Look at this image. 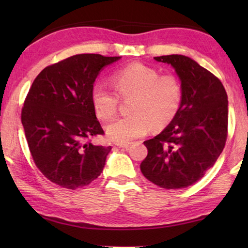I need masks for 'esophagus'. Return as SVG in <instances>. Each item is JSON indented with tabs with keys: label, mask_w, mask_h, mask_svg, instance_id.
Masks as SVG:
<instances>
[{
	"label": "esophagus",
	"mask_w": 248,
	"mask_h": 248,
	"mask_svg": "<svg viewBox=\"0 0 248 248\" xmlns=\"http://www.w3.org/2000/svg\"><path fill=\"white\" fill-rule=\"evenodd\" d=\"M115 145H117V146H119V148H123V149H128L130 145H131V143H130V142H123V143H115Z\"/></svg>",
	"instance_id": "esophagus-1"
}]
</instances>
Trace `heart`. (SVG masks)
I'll list each match as a JSON object with an SVG mask.
<instances>
[{
	"mask_svg": "<svg viewBox=\"0 0 248 248\" xmlns=\"http://www.w3.org/2000/svg\"><path fill=\"white\" fill-rule=\"evenodd\" d=\"M115 91L104 84H95L91 98L96 115L109 120L116 115L119 98L132 97L129 111L106 125L109 139L123 143L144 136L151 128L169 124L178 112L183 97L179 79L171 74L161 75L156 69L142 63H131L112 74Z\"/></svg>",
	"mask_w": 248,
	"mask_h": 248,
	"instance_id": "b5f03b06",
	"label": "heart"
}]
</instances>
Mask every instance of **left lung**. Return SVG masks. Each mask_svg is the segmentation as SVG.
Instances as JSON below:
<instances>
[{
    "label": "left lung",
    "mask_w": 248,
    "mask_h": 248,
    "mask_svg": "<svg viewBox=\"0 0 248 248\" xmlns=\"http://www.w3.org/2000/svg\"><path fill=\"white\" fill-rule=\"evenodd\" d=\"M170 64L182 84L178 112L153 139L144 141V177L165 189H182L198 182L215 165L228 133V95L220 79L191 58L155 57Z\"/></svg>",
    "instance_id": "1"
}]
</instances>
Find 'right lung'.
I'll list each match as a JSON object with an SVG mask.
<instances>
[{"mask_svg":"<svg viewBox=\"0 0 248 248\" xmlns=\"http://www.w3.org/2000/svg\"><path fill=\"white\" fill-rule=\"evenodd\" d=\"M121 57L84 53L45 68L24 103L22 124L36 166L59 186L77 189L102 173L111 146L92 143L104 134L91 93L107 65Z\"/></svg>","mask_w":248,"mask_h":248,"instance_id":"1","label":"right lung"}]
</instances>
